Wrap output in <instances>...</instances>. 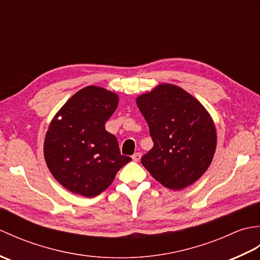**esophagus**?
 <instances>
[{
    "mask_svg": "<svg viewBox=\"0 0 260 260\" xmlns=\"http://www.w3.org/2000/svg\"><path fill=\"white\" fill-rule=\"evenodd\" d=\"M141 157H142V154L139 153V152L132 155V158H133V161H135V162H139L140 159H141Z\"/></svg>",
    "mask_w": 260,
    "mask_h": 260,
    "instance_id": "obj_1",
    "label": "esophagus"
}]
</instances>
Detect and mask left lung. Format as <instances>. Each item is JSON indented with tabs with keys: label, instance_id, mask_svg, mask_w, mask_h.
Returning a JSON list of instances; mask_svg holds the SVG:
<instances>
[{
	"label": "left lung",
	"instance_id": "left-lung-1",
	"mask_svg": "<svg viewBox=\"0 0 260 260\" xmlns=\"http://www.w3.org/2000/svg\"><path fill=\"white\" fill-rule=\"evenodd\" d=\"M154 143L142 157L162 185L181 190L208 170L217 146L213 121L200 102L182 88L162 84L136 99Z\"/></svg>",
	"mask_w": 260,
	"mask_h": 260
}]
</instances>
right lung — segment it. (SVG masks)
<instances>
[{
  "instance_id": "obj_1",
  "label": "right lung",
  "mask_w": 260,
  "mask_h": 260,
  "mask_svg": "<svg viewBox=\"0 0 260 260\" xmlns=\"http://www.w3.org/2000/svg\"><path fill=\"white\" fill-rule=\"evenodd\" d=\"M118 97L88 86L76 92L54 116L45 140L49 170L69 191L92 198L112 184L129 156L121 155L117 139L105 124L117 108Z\"/></svg>"
}]
</instances>
